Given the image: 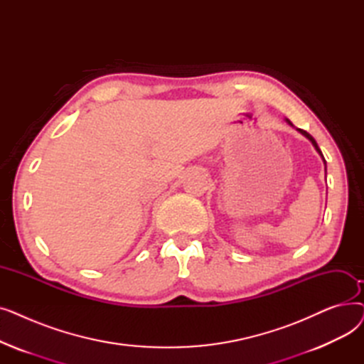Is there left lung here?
<instances>
[{"label":"left lung","instance_id":"obj_1","mask_svg":"<svg viewBox=\"0 0 364 364\" xmlns=\"http://www.w3.org/2000/svg\"><path fill=\"white\" fill-rule=\"evenodd\" d=\"M286 122H288V124H289V125H292V122H291V121H289V119H286ZM292 127H294V125H292ZM298 131H299V132H301V134H302V136H305V137H307V139H309V140H310V141H311V143H313V146H314V147H316V150H317V151H318V155H320V156H321V159H323V162H324V165H326V161H324V158H323V155H321V150H320V149H318V146H317V143H316V140H314V139H313V137H311V136H310V134H309V132H307V131H304V129H301V128H298Z\"/></svg>","mask_w":364,"mask_h":364}]
</instances>
